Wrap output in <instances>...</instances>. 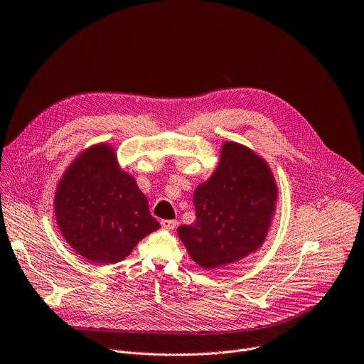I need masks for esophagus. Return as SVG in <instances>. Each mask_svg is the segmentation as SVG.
I'll return each mask as SVG.
<instances>
[{
    "label": "esophagus",
    "mask_w": 364,
    "mask_h": 364,
    "mask_svg": "<svg viewBox=\"0 0 364 364\" xmlns=\"http://www.w3.org/2000/svg\"><path fill=\"white\" fill-rule=\"evenodd\" d=\"M161 225H162V228H165V229L173 230V229L177 228L178 222H177V220H167V219H164V220H161Z\"/></svg>",
    "instance_id": "1"
}]
</instances>
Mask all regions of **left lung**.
I'll return each mask as SVG.
<instances>
[{"mask_svg": "<svg viewBox=\"0 0 364 364\" xmlns=\"http://www.w3.org/2000/svg\"><path fill=\"white\" fill-rule=\"evenodd\" d=\"M277 194L266 161L241 144L225 142L215 173L194 190L196 222L177 229L188 255L213 270L257 251L266 241Z\"/></svg>", "mask_w": 364, "mask_h": 364, "instance_id": "8db88e82", "label": "left lung"}]
</instances>
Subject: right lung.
I'll list each match as a JSON object with an SVG mask.
<instances>
[{"mask_svg":"<svg viewBox=\"0 0 364 364\" xmlns=\"http://www.w3.org/2000/svg\"><path fill=\"white\" fill-rule=\"evenodd\" d=\"M53 203L65 241L97 264L122 261L159 228L145 194L119 167L107 144L90 146L71 162L58 183Z\"/></svg>","mask_w":364,"mask_h":364,"instance_id":"add662e5","label":"right lung"}]
</instances>
